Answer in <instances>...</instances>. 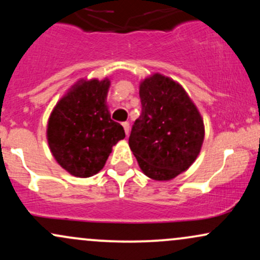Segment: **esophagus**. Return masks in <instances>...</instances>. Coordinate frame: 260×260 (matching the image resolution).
Wrapping results in <instances>:
<instances>
[{
    "mask_svg": "<svg viewBox=\"0 0 260 260\" xmlns=\"http://www.w3.org/2000/svg\"><path fill=\"white\" fill-rule=\"evenodd\" d=\"M122 126H123V128H124V132H126V136H128V134H129V122H123V123H122Z\"/></svg>",
    "mask_w": 260,
    "mask_h": 260,
    "instance_id": "esophagus-1",
    "label": "esophagus"
}]
</instances>
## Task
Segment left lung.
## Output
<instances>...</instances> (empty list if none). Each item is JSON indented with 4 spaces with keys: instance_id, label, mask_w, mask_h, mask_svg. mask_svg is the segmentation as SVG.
<instances>
[{
    "instance_id": "8db88e82",
    "label": "left lung",
    "mask_w": 260,
    "mask_h": 260,
    "mask_svg": "<svg viewBox=\"0 0 260 260\" xmlns=\"http://www.w3.org/2000/svg\"><path fill=\"white\" fill-rule=\"evenodd\" d=\"M142 112L131 131V150L148 177L175 178L194 162L204 140V124L184 89L154 74L139 88Z\"/></svg>"
}]
</instances>
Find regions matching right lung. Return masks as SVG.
Wrapping results in <instances>:
<instances>
[{"label": "right lung", "instance_id": "right-lung-1", "mask_svg": "<svg viewBox=\"0 0 260 260\" xmlns=\"http://www.w3.org/2000/svg\"><path fill=\"white\" fill-rule=\"evenodd\" d=\"M110 80L80 82L58 101L47 124L55 159L77 177H90L105 165L112 147L126 137L106 106Z\"/></svg>", "mask_w": 260, "mask_h": 260}]
</instances>
